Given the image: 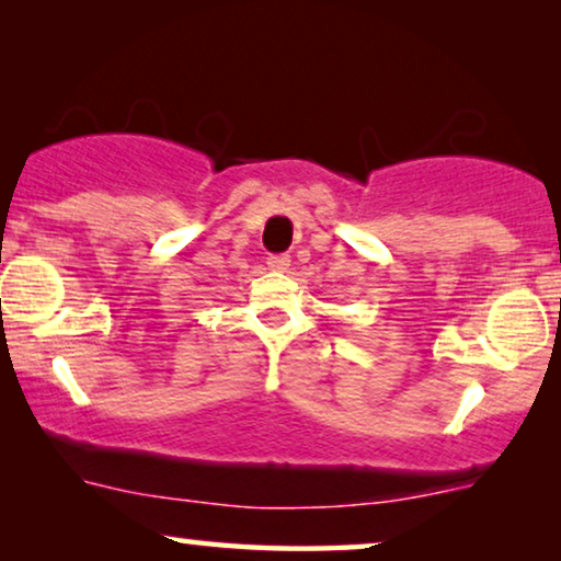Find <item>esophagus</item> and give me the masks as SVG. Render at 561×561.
Returning a JSON list of instances; mask_svg holds the SVG:
<instances>
[{"mask_svg": "<svg viewBox=\"0 0 561 561\" xmlns=\"http://www.w3.org/2000/svg\"><path fill=\"white\" fill-rule=\"evenodd\" d=\"M267 271H275V273H286L288 265H290V257L288 255H271L265 260Z\"/></svg>", "mask_w": 561, "mask_h": 561, "instance_id": "esophagus-1", "label": "esophagus"}]
</instances>
